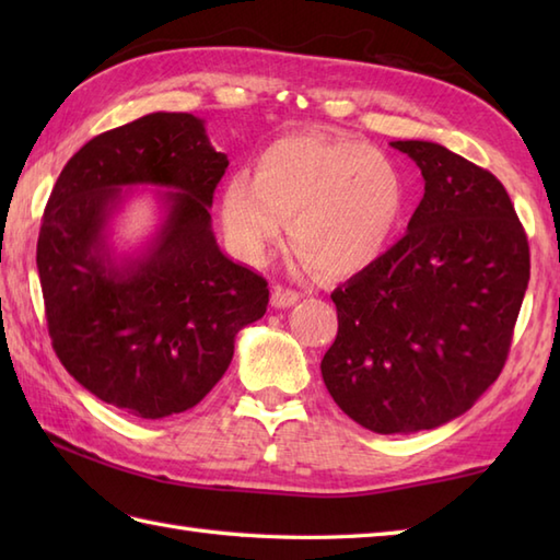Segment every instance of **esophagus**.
Segmentation results:
<instances>
[{"mask_svg": "<svg viewBox=\"0 0 560 560\" xmlns=\"http://www.w3.org/2000/svg\"><path fill=\"white\" fill-rule=\"evenodd\" d=\"M299 299H301V295L295 293V291L277 287V289H273V293H271V305L277 307V311H281V307H291V305L299 303Z\"/></svg>", "mask_w": 560, "mask_h": 560, "instance_id": "esophagus-1", "label": "esophagus"}]
</instances>
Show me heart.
Masks as SVG:
<instances>
[{"label":"heart","mask_w":560,"mask_h":560,"mask_svg":"<svg viewBox=\"0 0 560 560\" xmlns=\"http://www.w3.org/2000/svg\"><path fill=\"white\" fill-rule=\"evenodd\" d=\"M404 209L407 183L385 151L317 132L271 141L253 177L235 173L221 192L225 233L241 255L265 259L291 219L303 265L335 277L371 267L395 237Z\"/></svg>","instance_id":"obj_1"}]
</instances>
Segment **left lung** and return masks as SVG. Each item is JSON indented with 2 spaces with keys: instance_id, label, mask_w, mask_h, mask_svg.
I'll use <instances>...</instances> for the list:
<instances>
[{
  "instance_id": "obj_1",
  "label": "left lung",
  "mask_w": 560,
  "mask_h": 560,
  "mask_svg": "<svg viewBox=\"0 0 560 560\" xmlns=\"http://www.w3.org/2000/svg\"><path fill=\"white\" fill-rule=\"evenodd\" d=\"M392 147L419 165L423 199L407 235L331 293L339 331L319 371L349 419L409 435L469 411L501 375L529 245L495 175L435 141Z\"/></svg>"
}]
</instances>
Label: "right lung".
<instances>
[{
	"label": "right lung",
	"mask_w": 560,
	"mask_h": 560,
	"mask_svg": "<svg viewBox=\"0 0 560 560\" xmlns=\"http://www.w3.org/2000/svg\"><path fill=\"white\" fill-rule=\"evenodd\" d=\"M225 168L201 117L151 113L83 144L47 199L35 261L57 359L139 419L197 407L229 371L237 331L267 313V281L223 255L211 229ZM135 186L158 189L160 223L117 254L112 221Z\"/></svg>",
	"instance_id": "obj_1"
}]
</instances>
